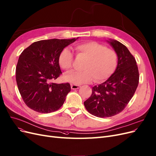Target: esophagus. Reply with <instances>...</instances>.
I'll list each match as a JSON object with an SVG mask.
<instances>
[{
    "label": "esophagus",
    "mask_w": 156,
    "mask_h": 156,
    "mask_svg": "<svg viewBox=\"0 0 156 156\" xmlns=\"http://www.w3.org/2000/svg\"><path fill=\"white\" fill-rule=\"evenodd\" d=\"M80 87V86L77 85V84H71V88L72 90L79 89Z\"/></svg>",
    "instance_id": "1"
}]
</instances>
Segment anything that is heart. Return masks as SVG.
<instances>
[{
    "mask_svg": "<svg viewBox=\"0 0 156 156\" xmlns=\"http://www.w3.org/2000/svg\"><path fill=\"white\" fill-rule=\"evenodd\" d=\"M77 55L86 58L80 71H73L64 75L66 81L75 84L90 82L101 83L110 77L118 65V55L115 51L107 48L95 41L84 42L75 46ZM60 66L68 71L73 65V53L68 48H64L58 58Z\"/></svg>",
    "mask_w": 156,
    "mask_h": 156,
    "instance_id": "heart-1",
    "label": "heart"
}]
</instances>
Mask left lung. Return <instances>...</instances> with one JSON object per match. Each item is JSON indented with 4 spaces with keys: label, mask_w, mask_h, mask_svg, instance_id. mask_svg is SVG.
<instances>
[{
    "label": "left lung",
    "mask_w": 156,
    "mask_h": 156,
    "mask_svg": "<svg viewBox=\"0 0 156 156\" xmlns=\"http://www.w3.org/2000/svg\"><path fill=\"white\" fill-rule=\"evenodd\" d=\"M108 42L118 55L115 72L105 82L92 88L90 98L84 102L86 109L98 117L119 114L132 99L139 84V70L135 58L120 42Z\"/></svg>",
    "instance_id": "1"
}]
</instances>
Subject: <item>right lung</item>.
<instances>
[{
    "mask_svg": "<svg viewBox=\"0 0 156 156\" xmlns=\"http://www.w3.org/2000/svg\"><path fill=\"white\" fill-rule=\"evenodd\" d=\"M77 39L37 41L21 53L16 67V81L21 97L30 108L48 114L59 109L71 87L51 80L62 73L58 58L64 48Z\"/></svg>",
    "mask_w": 156,
    "mask_h": 156,
    "instance_id": "add662e5",
    "label": "right lung"
}]
</instances>
